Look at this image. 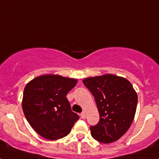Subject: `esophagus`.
Instances as JSON below:
<instances>
[{"label":"esophagus","instance_id":"obj_1","mask_svg":"<svg viewBox=\"0 0 159 159\" xmlns=\"http://www.w3.org/2000/svg\"><path fill=\"white\" fill-rule=\"evenodd\" d=\"M80 117L82 118L83 119H86V113H85V112H82V113L80 114Z\"/></svg>","mask_w":159,"mask_h":159}]
</instances>
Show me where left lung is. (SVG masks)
I'll list each match as a JSON object with an SVG mask.
<instances>
[{
    "instance_id": "left-lung-1",
    "label": "left lung",
    "mask_w": 159,
    "mask_h": 159,
    "mask_svg": "<svg viewBox=\"0 0 159 159\" xmlns=\"http://www.w3.org/2000/svg\"><path fill=\"white\" fill-rule=\"evenodd\" d=\"M83 83L92 92L99 113V122L91 126L97 141L111 143L119 139L130 128L137 107V93L123 77L107 74L84 79Z\"/></svg>"
}]
</instances>
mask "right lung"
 I'll list each match as a JSON object with an SVG mask.
<instances>
[{
    "mask_svg": "<svg viewBox=\"0 0 159 159\" xmlns=\"http://www.w3.org/2000/svg\"><path fill=\"white\" fill-rule=\"evenodd\" d=\"M76 84L75 79L43 75L25 86L22 100L24 114L40 136L57 140L71 132L80 117L71 111L66 95Z\"/></svg>",
    "mask_w": 159,
    "mask_h": 159,
    "instance_id": "right-lung-1",
    "label": "right lung"
}]
</instances>
